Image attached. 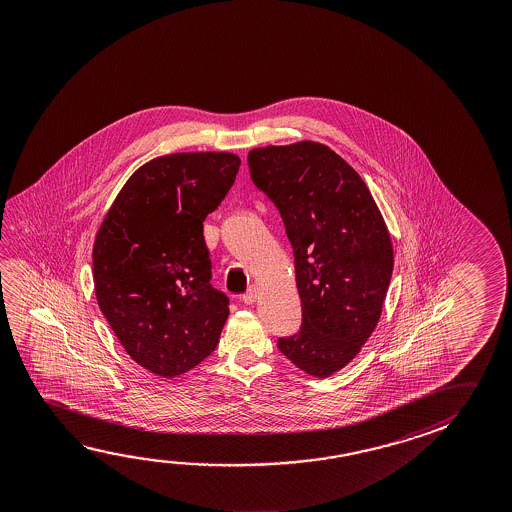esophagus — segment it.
Wrapping results in <instances>:
<instances>
[{"label": "esophagus", "mask_w": 512, "mask_h": 512, "mask_svg": "<svg viewBox=\"0 0 512 512\" xmlns=\"http://www.w3.org/2000/svg\"><path fill=\"white\" fill-rule=\"evenodd\" d=\"M257 287H248V291L241 296V300H243V303H246V305H250V303L255 302L257 300Z\"/></svg>", "instance_id": "obj_1"}]
</instances>
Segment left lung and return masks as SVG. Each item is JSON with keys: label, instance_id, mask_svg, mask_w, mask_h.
Wrapping results in <instances>:
<instances>
[{"label": "left lung", "instance_id": "left-lung-1", "mask_svg": "<svg viewBox=\"0 0 512 512\" xmlns=\"http://www.w3.org/2000/svg\"><path fill=\"white\" fill-rule=\"evenodd\" d=\"M253 185L280 212L293 246L302 327L278 337L296 368L328 377L377 327L393 275V246L361 176L325 144L248 153Z\"/></svg>", "mask_w": 512, "mask_h": 512}]
</instances>
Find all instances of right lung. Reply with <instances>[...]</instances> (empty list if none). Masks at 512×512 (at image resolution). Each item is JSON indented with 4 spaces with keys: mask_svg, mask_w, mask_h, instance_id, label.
I'll return each mask as SVG.
<instances>
[{
    "mask_svg": "<svg viewBox=\"0 0 512 512\" xmlns=\"http://www.w3.org/2000/svg\"><path fill=\"white\" fill-rule=\"evenodd\" d=\"M232 153H175L137 169L103 219L94 291L126 353L173 378L216 350L230 300L214 289L203 221L234 185Z\"/></svg>",
    "mask_w": 512,
    "mask_h": 512,
    "instance_id": "1",
    "label": "right lung"
}]
</instances>
